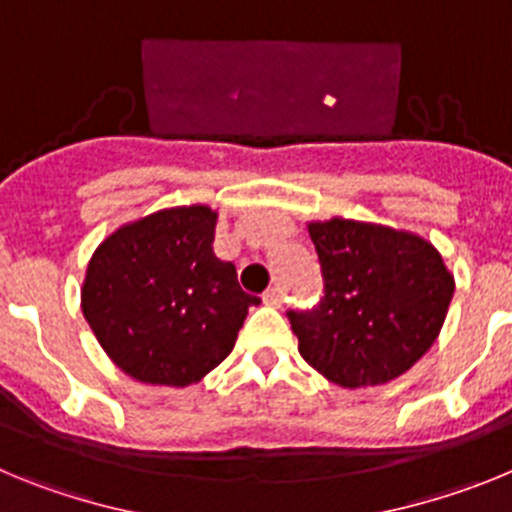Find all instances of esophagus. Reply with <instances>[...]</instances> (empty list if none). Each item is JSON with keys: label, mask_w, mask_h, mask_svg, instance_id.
<instances>
[{"label": "esophagus", "mask_w": 512, "mask_h": 512, "mask_svg": "<svg viewBox=\"0 0 512 512\" xmlns=\"http://www.w3.org/2000/svg\"><path fill=\"white\" fill-rule=\"evenodd\" d=\"M264 302H266V305H271V307L282 305V289H279V287L266 289V292H264Z\"/></svg>", "instance_id": "34e87169"}]
</instances>
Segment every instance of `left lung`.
I'll return each mask as SVG.
<instances>
[{
  "mask_svg": "<svg viewBox=\"0 0 512 512\" xmlns=\"http://www.w3.org/2000/svg\"><path fill=\"white\" fill-rule=\"evenodd\" d=\"M323 271L312 310H289L300 354L338 387L405 374L433 346L454 297V274L420 235L330 217L310 223Z\"/></svg>",
  "mask_w": 512,
  "mask_h": 512,
  "instance_id": "obj_1",
  "label": "left lung"
}]
</instances>
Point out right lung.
Segmentation results:
<instances>
[{
  "label": "right lung",
  "instance_id": "1",
  "mask_svg": "<svg viewBox=\"0 0 512 512\" xmlns=\"http://www.w3.org/2000/svg\"><path fill=\"white\" fill-rule=\"evenodd\" d=\"M217 212L169 207L107 235L81 284L99 346L143 384L189 387L233 351L248 307L230 261L212 251Z\"/></svg>",
  "mask_w": 512,
  "mask_h": 512
}]
</instances>
